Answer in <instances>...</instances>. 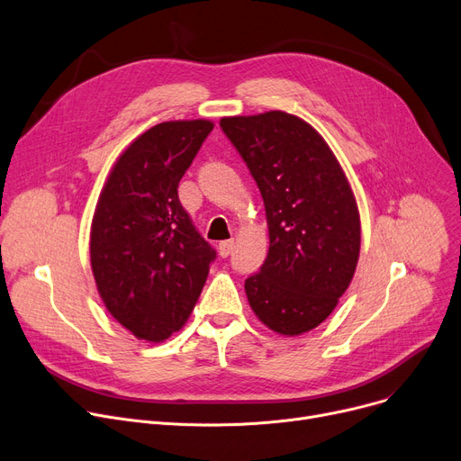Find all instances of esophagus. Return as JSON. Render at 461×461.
Masks as SVG:
<instances>
[{
	"mask_svg": "<svg viewBox=\"0 0 461 461\" xmlns=\"http://www.w3.org/2000/svg\"><path fill=\"white\" fill-rule=\"evenodd\" d=\"M220 255L225 258V257H229L230 253H232V249H234V240H225V241H221L220 243Z\"/></svg>",
	"mask_w": 461,
	"mask_h": 461,
	"instance_id": "esophagus-1",
	"label": "esophagus"
}]
</instances>
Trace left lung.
<instances>
[{"label": "left lung", "mask_w": 461, "mask_h": 461, "mask_svg": "<svg viewBox=\"0 0 461 461\" xmlns=\"http://www.w3.org/2000/svg\"><path fill=\"white\" fill-rule=\"evenodd\" d=\"M227 138L264 199L269 251L246 279L266 328L297 337L326 320L354 279L361 220L351 185L326 140L285 112L223 117Z\"/></svg>", "instance_id": "left-lung-1"}]
</instances>
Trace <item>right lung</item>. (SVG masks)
<instances>
[{
    "instance_id": "add662e5",
    "label": "right lung",
    "mask_w": 461,
    "mask_h": 461,
    "mask_svg": "<svg viewBox=\"0 0 461 461\" xmlns=\"http://www.w3.org/2000/svg\"><path fill=\"white\" fill-rule=\"evenodd\" d=\"M213 122H159L119 156L91 223V267L105 309L135 339L164 342L192 314L215 251L178 201V182Z\"/></svg>"
}]
</instances>
